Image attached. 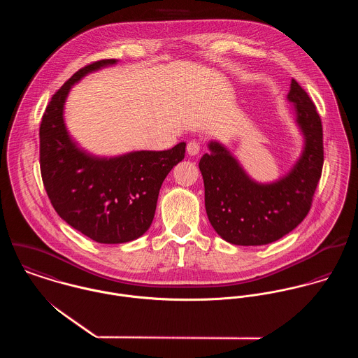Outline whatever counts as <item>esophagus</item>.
<instances>
[{
  "instance_id": "esophagus-1",
  "label": "esophagus",
  "mask_w": 358,
  "mask_h": 358,
  "mask_svg": "<svg viewBox=\"0 0 358 358\" xmlns=\"http://www.w3.org/2000/svg\"><path fill=\"white\" fill-rule=\"evenodd\" d=\"M186 149H187V154L189 155H197V154L200 153V150H201V146H200V143L197 141H190L187 143Z\"/></svg>"
}]
</instances>
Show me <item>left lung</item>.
I'll return each mask as SVG.
<instances>
[{"mask_svg": "<svg viewBox=\"0 0 358 358\" xmlns=\"http://www.w3.org/2000/svg\"><path fill=\"white\" fill-rule=\"evenodd\" d=\"M288 99L295 103L296 121L306 146L294 169L275 183L251 180L222 145L209 143L200 159L205 209L215 231L236 245H264L280 240L305 219L324 164L322 124L306 91L296 80Z\"/></svg>", "mask_w": 358, "mask_h": 358, "instance_id": "8db88e82", "label": "left lung"}]
</instances>
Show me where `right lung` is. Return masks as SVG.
I'll return each instance as SVG.
<instances>
[{"label": "right lung", "mask_w": 358, "mask_h": 358, "mask_svg": "<svg viewBox=\"0 0 358 358\" xmlns=\"http://www.w3.org/2000/svg\"><path fill=\"white\" fill-rule=\"evenodd\" d=\"M115 62H92L74 73L53 94L40 125L41 178L52 206L66 223L101 244L128 243L148 231L161 185L186 152L182 142L164 152L106 159L76 148L63 121L66 96L87 73Z\"/></svg>", "instance_id": "right-lung-1"}]
</instances>
